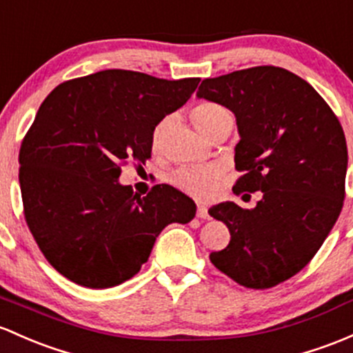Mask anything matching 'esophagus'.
Wrapping results in <instances>:
<instances>
[{
  "label": "esophagus",
  "mask_w": 353,
  "mask_h": 353,
  "mask_svg": "<svg viewBox=\"0 0 353 353\" xmlns=\"http://www.w3.org/2000/svg\"><path fill=\"white\" fill-rule=\"evenodd\" d=\"M196 217H200V219H208V210H207V207L202 205V203H200L199 208H196Z\"/></svg>",
  "instance_id": "obj_1"
}]
</instances>
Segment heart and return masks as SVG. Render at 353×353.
Listing matches in <instances>:
<instances>
[{
	"label": "heart",
	"mask_w": 353,
	"mask_h": 353,
	"mask_svg": "<svg viewBox=\"0 0 353 353\" xmlns=\"http://www.w3.org/2000/svg\"><path fill=\"white\" fill-rule=\"evenodd\" d=\"M190 117L195 124V128L200 132H205L214 128L215 124L221 123L222 119H232V114L227 108H223L221 104H215V102H200L195 108L192 109ZM166 121L158 124L153 131V145L158 146L161 143L163 132H165ZM219 175H221V170L214 165H205V166H190V168H181L180 172L173 176L176 187H180L181 190L188 192L190 195L199 196V199H207L214 193L215 183H217Z\"/></svg>",
	"instance_id": "heart-1"
}]
</instances>
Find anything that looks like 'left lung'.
<instances>
[{"label":"left lung","instance_id":"8db88e82","mask_svg":"<svg viewBox=\"0 0 353 353\" xmlns=\"http://www.w3.org/2000/svg\"><path fill=\"white\" fill-rule=\"evenodd\" d=\"M196 97L234 112L241 138L234 161L245 172L236 193L261 192L254 208L222 202L208 210L230 232L212 264L245 288L276 286L313 259L342 212V126L308 82L281 67L205 79Z\"/></svg>","mask_w":353,"mask_h":353}]
</instances>
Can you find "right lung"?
I'll use <instances>...</instances> for the list:
<instances>
[{"label":"right lung","mask_w":353,"mask_h":353,"mask_svg":"<svg viewBox=\"0 0 353 353\" xmlns=\"http://www.w3.org/2000/svg\"><path fill=\"white\" fill-rule=\"evenodd\" d=\"M200 79L109 69L57 85L20 150L25 219L60 274L94 290L128 281L168 223L195 217L170 185L148 195L121 185V165L151 158L153 131L192 97Z\"/></svg>","instance_id":"obj_1"}]
</instances>
